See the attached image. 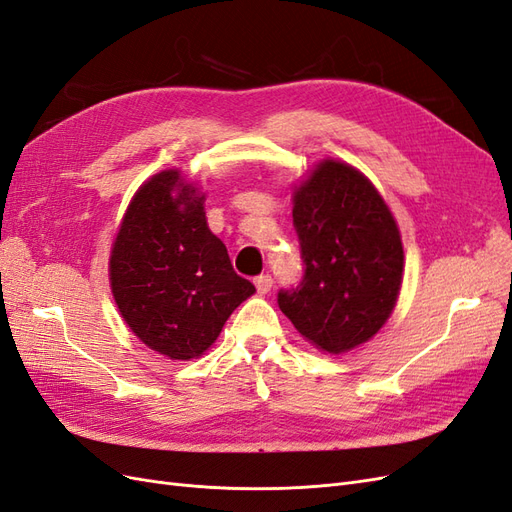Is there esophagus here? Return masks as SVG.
Listing matches in <instances>:
<instances>
[{
  "label": "esophagus",
  "instance_id": "esophagus-1",
  "mask_svg": "<svg viewBox=\"0 0 512 512\" xmlns=\"http://www.w3.org/2000/svg\"><path fill=\"white\" fill-rule=\"evenodd\" d=\"M254 284H256L258 294H267L271 290V286H273V277L269 273H262V275L256 277Z\"/></svg>",
  "mask_w": 512,
  "mask_h": 512
}]
</instances>
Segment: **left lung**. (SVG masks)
<instances>
[{"label":"left lung","instance_id":"obj_1","mask_svg":"<svg viewBox=\"0 0 512 512\" xmlns=\"http://www.w3.org/2000/svg\"><path fill=\"white\" fill-rule=\"evenodd\" d=\"M303 280L277 292L309 344L342 354L389 320L404 273V245L384 198L354 166L320 162L294 190Z\"/></svg>","mask_w":512,"mask_h":512}]
</instances>
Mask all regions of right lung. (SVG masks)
I'll return each instance as SVG.
<instances>
[{
  "mask_svg": "<svg viewBox=\"0 0 512 512\" xmlns=\"http://www.w3.org/2000/svg\"><path fill=\"white\" fill-rule=\"evenodd\" d=\"M203 203L205 194L179 170L153 175L123 215L108 262L121 318L145 346L173 361L203 354L256 292L232 269Z\"/></svg>",
  "mask_w": 512,
  "mask_h": 512,
  "instance_id": "1",
  "label": "right lung"
}]
</instances>
